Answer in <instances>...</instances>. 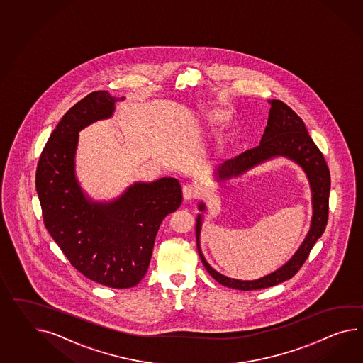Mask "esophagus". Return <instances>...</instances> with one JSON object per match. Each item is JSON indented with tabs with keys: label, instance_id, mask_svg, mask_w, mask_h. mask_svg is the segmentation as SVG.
Masks as SVG:
<instances>
[{
	"label": "esophagus",
	"instance_id": "34e87169",
	"mask_svg": "<svg viewBox=\"0 0 363 363\" xmlns=\"http://www.w3.org/2000/svg\"><path fill=\"white\" fill-rule=\"evenodd\" d=\"M182 193H184V198L186 201H191L199 196V189L198 186L193 185V184H186L182 187Z\"/></svg>",
	"mask_w": 363,
	"mask_h": 363
}]
</instances>
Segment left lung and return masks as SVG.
Segmentation results:
<instances>
[{
  "label": "left lung",
  "instance_id": "1",
  "mask_svg": "<svg viewBox=\"0 0 363 363\" xmlns=\"http://www.w3.org/2000/svg\"><path fill=\"white\" fill-rule=\"evenodd\" d=\"M269 119L266 125L265 133L261 138L259 144L240 153L232 159L225 160L220 167L215 170V178L218 182L228 181L230 178L239 177L247 173V170L255 168L257 165L265 162L267 160L283 156L292 160L301 167L306 176L308 178L312 193V208L313 215L311 220V227L304 241L295 255L279 269L273 273L258 278L255 281H240L228 278L225 275L218 273L215 269L208 265L206 261L201 245L199 235L202 227V215L199 213L195 224L196 233V247L198 253L203 262L206 270L210 273L213 279L225 287L250 291L261 290L275 286L278 283L284 282L292 278L299 272L306 259L308 258L311 249L315 245L318 238L324 233L327 227L328 213H329V190H330V174L325 159L320 152L316 144L311 139L308 131L292 108L287 106L279 99L269 101ZM204 203H199V210L204 211Z\"/></svg>",
  "mask_w": 363,
  "mask_h": 363
}]
</instances>
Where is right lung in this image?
<instances>
[{"label":"right lung","instance_id":"1","mask_svg":"<svg viewBox=\"0 0 363 363\" xmlns=\"http://www.w3.org/2000/svg\"><path fill=\"white\" fill-rule=\"evenodd\" d=\"M116 101L98 90L65 113L40 155L35 186L45 228L71 265L90 281L130 289L147 273L160 224L182 203V189L164 177L135 182L106 203L82 193L74 176L79 133L113 116Z\"/></svg>","mask_w":363,"mask_h":363}]
</instances>
